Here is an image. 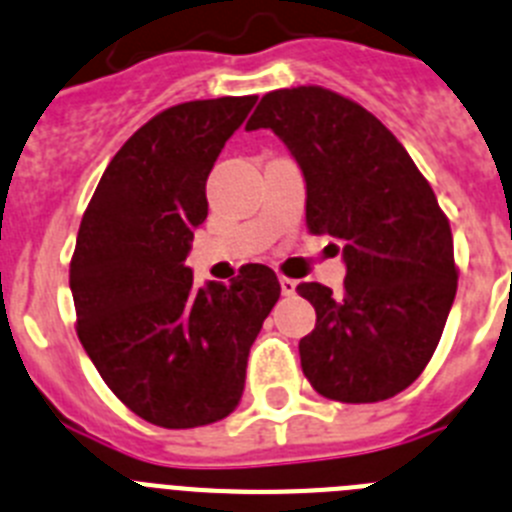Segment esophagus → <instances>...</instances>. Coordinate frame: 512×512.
I'll use <instances>...</instances> for the list:
<instances>
[{
  "label": "esophagus",
  "instance_id": "1",
  "mask_svg": "<svg viewBox=\"0 0 512 512\" xmlns=\"http://www.w3.org/2000/svg\"><path fill=\"white\" fill-rule=\"evenodd\" d=\"M279 284H282V292H284V295H295V289H297V282H295V279L279 277Z\"/></svg>",
  "mask_w": 512,
  "mask_h": 512
}]
</instances>
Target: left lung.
Returning <instances> with one entry per match:
<instances>
[{"mask_svg":"<svg viewBox=\"0 0 512 512\" xmlns=\"http://www.w3.org/2000/svg\"><path fill=\"white\" fill-rule=\"evenodd\" d=\"M269 128L300 164L307 230L343 243L341 292L297 287L318 323L300 341L307 382L328 400L395 397L431 361L456 297L449 220L382 122L323 87L261 97L246 130Z\"/></svg>","mask_w":512,"mask_h":512,"instance_id":"obj_1","label":"left lung"}]
</instances>
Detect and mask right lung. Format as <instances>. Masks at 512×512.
<instances>
[{"instance_id": "right-lung-1", "label": "right lung", "mask_w": 512, "mask_h": 512, "mask_svg": "<svg viewBox=\"0 0 512 512\" xmlns=\"http://www.w3.org/2000/svg\"><path fill=\"white\" fill-rule=\"evenodd\" d=\"M256 99L158 112L115 153L81 217L69 269L79 341L117 400L161 428L238 408L248 351L282 292L264 264L205 287L184 264L207 217V176Z\"/></svg>"}]
</instances>
